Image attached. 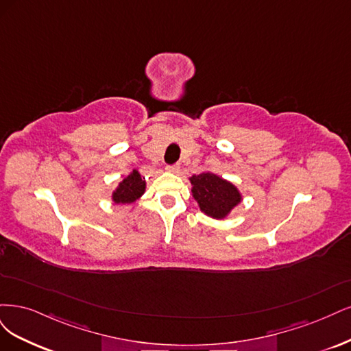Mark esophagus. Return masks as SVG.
Here are the masks:
<instances>
[{"label": "esophagus", "mask_w": 351, "mask_h": 351, "mask_svg": "<svg viewBox=\"0 0 351 351\" xmlns=\"http://www.w3.org/2000/svg\"><path fill=\"white\" fill-rule=\"evenodd\" d=\"M166 171L167 172H172V173H178L179 172V165H167L166 166Z\"/></svg>", "instance_id": "1"}]
</instances>
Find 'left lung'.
<instances>
[{
  "mask_svg": "<svg viewBox=\"0 0 351 351\" xmlns=\"http://www.w3.org/2000/svg\"><path fill=\"white\" fill-rule=\"evenodd\" d=\"M192 195L201 211L214 219H223L241 202V194L230 182L217 175L206 172L191 178Z\"/></svg>",
  "mask_w": 351,
  "mask_h": 351,
  "instance_id": "left-lung-1",
  "label": "left lung"
}]
</instances>
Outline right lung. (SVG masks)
I'll return each mask as SVG.
<instances>
[{"instance_id": "obj_1", "label": "right lung", "mask_w": 351, "mask_h": 351, "mask_svg": "<svg viewBox=\"0 0 351 351\" xmlns=\"http://www.w3.org/2000/svg\"><path fill=\"white\" fill-rule=\"evenodd\" d=\"M145 189L144 178L137 171L122 180L118 189L114 192V201L117 204H131L135 199H138Z\"/></svg>"}]
</instances>
